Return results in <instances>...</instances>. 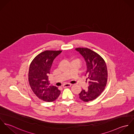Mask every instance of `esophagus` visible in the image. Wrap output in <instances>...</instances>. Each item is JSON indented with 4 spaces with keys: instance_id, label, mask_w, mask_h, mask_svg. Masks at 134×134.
Masks as SVG:
<instances>
[{
    "instance_id": "1",
    "label": "esophagus",
    "mask_w": 134,
    "mask_h": 134,
    "mask_svg": "<svg viewBox=\"0 0 134 134\" xmlns=\"http://www.w3.org/2000/svg\"><path fill=\"white\" fill-rule=\"evenodd\" d=\"M72 86V84H70V83H66V84H64L63 85V88H66V87H71Z\"/></svg>"
}]
</instances>
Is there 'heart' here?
Masks as SVG:
<instances>
[{"label":"heart","instance_id":"1","mask_svg":"<svg viewBox=\"0 0 134 134\" xmlns=\"http://www.w3.org/2000/svg\"><path fill=\"white\" fill-rule=\"evenodd\" d=\"M72 61H77V62H79V63H80V60L78 59H73L72 60Z\"/></svg>","mask_w":134,"mask_h":134}]
</instances>
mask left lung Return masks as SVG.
<instances>
[{"label": "left lung", "instance_id": "8db88e82", "mask_svg": "<svg viewBox=\"0 0 134 134\" xmlns=\"http://www.w3.org/2000/svg\"><path fill=\"white\" fill-rule=\"evenodd\" d=\"M75 50L84 58L87 65L85 76L89 86L79 93V98L84 102L93 100L104 91L107 80V69L102 57L87 48H77Z\"/></svg>", "mask_w": 134, "mask_h": 134}]
</instances>
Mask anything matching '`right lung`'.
Listing matches in <instances>:
<instances>
[{"mask_svg":"<svg viewBox=\"0 0 134 134\" xmlns=\"http://www.w3.org/2000/svg\"><path fill=\"white\" fill-rule=\"evenodd\" d=\"M61 52V51H45L35 58L30 65L28 73L30 86L36 96L44 101H54L60 94L57 87L49 86L48 78L54 60Z\"/></svg>","mask_w":134,"mask_h":134,"instance_id":"1","label":"right lung"}]
</instances>
